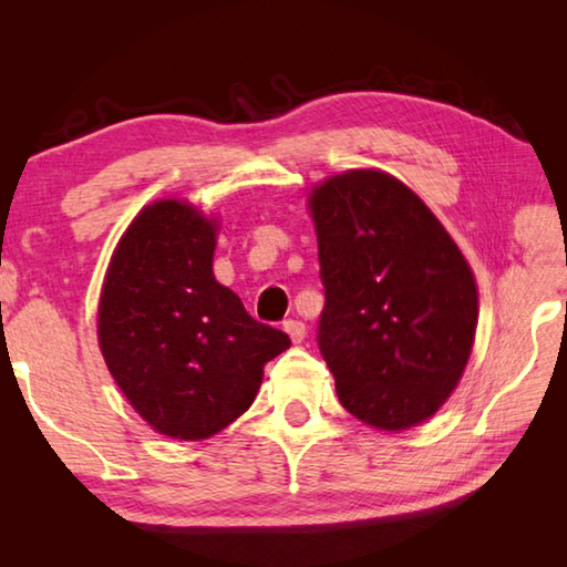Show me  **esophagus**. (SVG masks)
Listing matches in <instances>:
<instances>
[{
	"label": "esophagus",
	"instance_id": "esophagus-1",
	"mask_svg": "<svg viewBox=\"0 0 567 567\" xmlns=\"http://www.w3.org/2000/svg\"><path fill=\"white\" fill-rule=\"evenodd\" d=\"M285 331L290 333L292 343H302L305 336H307V327H305L302 321H297V319H287V321H285Z\"/></svg>",
	"mask_w": 567,
	"mask_h": 567
}]
</instances>
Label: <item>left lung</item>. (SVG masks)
I'll use <instances>...</instances> for the list:
<instances>
[{
    "label": "left lung",
    "mask_w": 567,
    "mask_h": 567,
    "mask_svg": "<svg viewBox=\"0 0 567 567\" xmlns=\"http://www.w3.org/2000/svg\"><path fill=\"white\" fill-rule=\"evenodd\" d=\"M327 305L317 343L341 404L384 431L436 414L477 327L463 252L412 189L378 171L329 177L311 195Z\"/></svg>",
    "instance_id": "1"
}]
</instances>
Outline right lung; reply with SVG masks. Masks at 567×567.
I'll return each instance as SVG.
<instances>
[{"label": "right lung", "mask_w": 567, "mask_h": 567, "mask_svg": "<svg viewBox=\"0 0 567 567\" xmlns=\"http://www.w3.org/2000/svg\"><path fill=\"white\" fill-rule=\"evenodd\" d=\"M214 221L187 202L143 209L118 240L100 302L106 368L148 424L199 441L256 400L290 336L252 319L212 272Z\"/></svg>", "instance_id": "right-lung-1"}]
</instances>
